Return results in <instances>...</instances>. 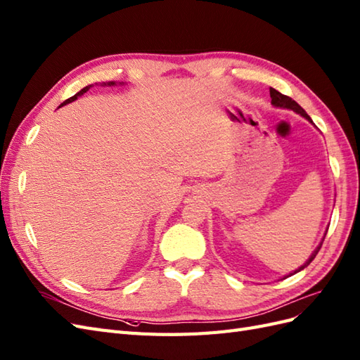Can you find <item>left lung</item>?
<instances>
[{
    "instance_id": "obj_1",
    "label": "left lung",
    "mask_w": 360,
    "mask_h": 360,
    "mask_svg": "<svg viewBox=\"0 0 360 360\" xmlns=\"http://www.w3.org/2000/svg\"><path fill=\"white\" fill-rule=\"evenodd\" d=\"M270 98H271V104H273L274 107H281V108H288V110H292V111H295V112H299L300 116H303L304 119H307V120H309L311 123H314V122H312V119H311L309 116H307V112H306V111H304L299 104H297V102H295L292 98L286 96V95H282L281 91H277V90H276V89H273V87H270ZM324 237H326V235H324ZM321 244H323V243H321ZM321 244L318 245V248L314 250V253L311 255V258L307 259L302 266H299V269H297L294 273H299V271H302L303 269H306V266L309 265V264L314 261V258L316 256V253L320 252V249H321ZM294 273H291V274H294ZM291 274H290V276H291Z\"/></svg>"
}]
</instances>
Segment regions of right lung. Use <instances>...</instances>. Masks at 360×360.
<instances>
[{"instance_id": "obj_1", "label": "right lung", "mask_w": 360, "mask_h": 360, "mask_svg": "<svg viewBox=\"0 0 360 360\" xmlns=\"http://www.w3.org/2000/svg\"><path fill=\"white\" fill-rule=\"evenodd\" d=\"M115 84H116V83H115V81H110V83H107V84H105V83H104V84H102V86H115ZM90 87H91V84H90V86H86V87H84V89H81V90H79V91H78V94H77V95H74V96H72V98H69V99H66V101H65V102H63V104H61V105H60V107H63V105H66V104H69V102H74V101H75V99H77V98H78V96H81V95H84V94H86V91H87V90H89V89H90Z\"/></svg>"}]
</instances>
